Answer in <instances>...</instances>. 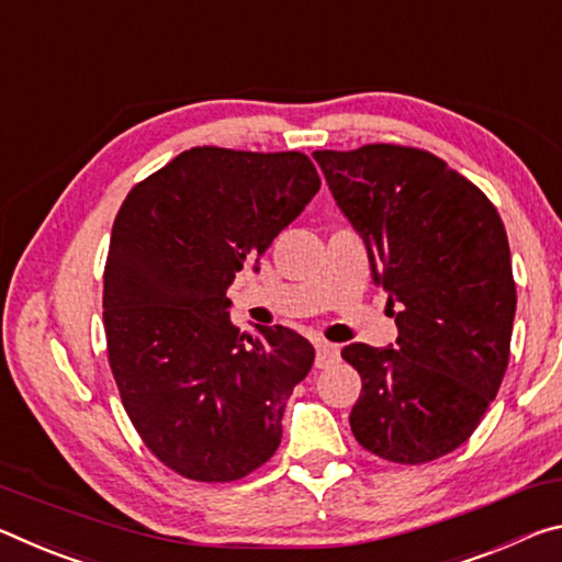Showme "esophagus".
<instances>
[{"label":"esophagus","instance_id":"esophagus-1","mask_svg":"<svg viewBox=\"0 0 562 562\" xmlns=\"http://www.w3.org/2000/svg\"><path fill=\"white\" fill-rule=\"evenodd\" d=\"M338 358H341V351H338V346L326 344V341L316 346V368H326L330 363H336Z\"/></svg>","mask_w":562,"mask_h":562}]
</instances>
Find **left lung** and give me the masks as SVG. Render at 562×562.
Listing matches in <instances>:
<instances>
[{
    "instance_id": "obj_1",
    "label": "left lung",
    "mask_w": 562,
    "mask_h": 562,
    "mask_svg": "<svg viewBox=\"0 0 562 562\" xmlns=\"http://www.w3.org/2000/svg\"><path fill=\"white\" fill-rule=\"evenodd\" d=\"M314 159L398 326L391 346L341 351L363 381L353 436L385 461H436L471 438L508 368L515 283L503 221L428 151L368 144Z\"/></svg>"
}]
</instances>
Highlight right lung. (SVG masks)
<instances>
[{"label": "right lung", "mask_w": 562, "mask_h": 562, "mask_svg": "<svg viewBox=\"0 0 562 562\" xmlns=\"http://www.w3.org/2000/svg\"><path fill=\"white\" fill-rule=\"evenodd\" d=\"M321 189L299 151L194 146L128 191L104 271L109 366L136 434L191 481L228 483L276 453L314 366L286 326L241 334L226 291Z\"/></svg>", "instance_id": "add662e5"}]
</instances>
